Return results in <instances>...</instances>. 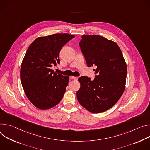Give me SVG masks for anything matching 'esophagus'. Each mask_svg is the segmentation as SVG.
Listing matches in <instances>:
<instances>
[{"label":"esophagus","mask_w":150,"mask_h":150,"mask_svg":"<svg viewBox=\"0 0 150 150\" xmlns=\"http://www.w3.org/2000/svg\"><path fill=\"white\" fill-rule=\"evenodd\" d=\"M70 78H71V79L74 80H77L78 79V77H73V76H71Z\"/></svg>","instance_id":"34e87169"}]
</instances>
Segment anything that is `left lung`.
<instances>
[{"label":"left lung","mask_w":150,"mask_h":150,"mask_svg":"<svg viewBox=\"0 0 150 150\" xmlns=\"http://www.w3.org/2000/svg\"><path fill=\"white\" fill-rule=\"evenodd\" d=\"M79 46L89 67L95 65V78L81 76L77 92L79 103L92 113L111 108L122 95L127 67L117 44L97 35H83Z\"/></svg>","instance_id":"1"}]
</instances>
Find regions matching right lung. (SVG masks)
Here are the masks:
<instances>
[{"instance_id":"right-lung-1","label":"right lung","mask_w":150,"mask_h":150,"mask_svg":"<svg viewBox=\"0 0 150 150\" xmlns=\"http://www.w3.org/2000/svg\"><path fill=\"white\" fill-rule=\"evenodd\" d=\"M74 38L58 33L38 38L28 47L21 64L20 77L27 97L37 108L49 109L62 99L69 77L54 73L51 67L60 63L61 48Z\"/></svg>"}]
</instances>
